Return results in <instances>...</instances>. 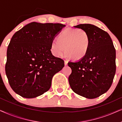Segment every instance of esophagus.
<instances>
[{
  "label": "esophagus",
  "mask_w": 122,
  "mask_h": 122,
  "mask_svg": "<svg viewBox=\"0 0 122 122\" xmlns=\"http://www.w3.org/2000/svg\"><path fill=\"white\" fill-rule=\"evenodd\" d=\"M68 64V61L67 60H65L64 61V65L65 66H67Z\"/></svg>",
  "instance_id": "obj_1"
}]
</instances>
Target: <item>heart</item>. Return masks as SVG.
Segmentation results:
<instances>
[{
	"label": "heart",
	"instance_id": "1",
	"mask_svg": "<svg viewBox=\"0 0 122 122\" xmlns=\"http://www.w3.org/2000/svg\"><path fill=\"white\" fill-rule=\"evenodd\" d=\"M90 44L89 35L83 29H66L52 41L51 54L56 57H61L66 51L73 59L83 58L87 52Z\"/></svg>",
	"mask_w": 122,
	"mask_h": 122
}]
</instances>
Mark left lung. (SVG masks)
Returning a JSON list of instances; mask_svg holds the SVG:
<instances>
[{
  "label": "left lung",
  "mask_w": 122,
  "mask_h": 122,
  "mask_svg": "<svg viewBox=\"0 0 122 122\" xmlns=\"http://www.w3.org/2000/svg\"><path fill=\"white\" fill-rule=\"evenodd\" d=\"M86 31L90 44L79 61H69L71 73L68 81L73 92L88 99L104 94L112 86L116 71V49L108 33L90 24L74 26Z\"/></svg>",
  "instance_id": "obj_1"
}]
</instances>
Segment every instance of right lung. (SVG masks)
<instances>
[{"mask_svg":"<svg viewBox=\"0 0 122 122\" xmlns=\"http://www.w3.org/2000/svg\"><path fill=\"white\" fill-rule=\"evenodd\" d=\"M65 25L29 23L15 33L7 49L5 73L12 89L33 98L47 92L53 76L64 66L51 51L52 41Z\"/></svg>","mask_w":122,"mask_h":122,"instance_id":"1","label":"right lung"}]
</instances>
